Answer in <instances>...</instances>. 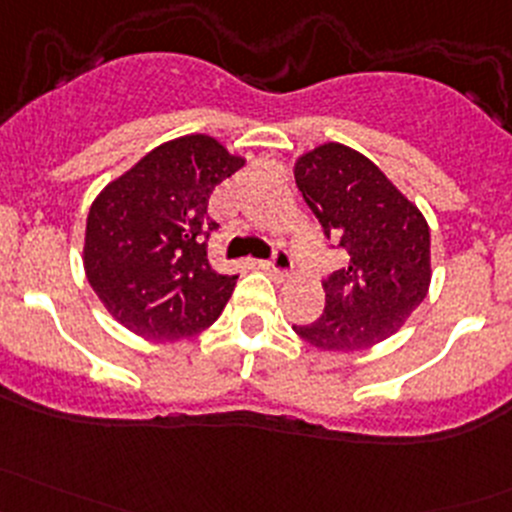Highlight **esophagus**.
Returning a JSON list of instances; mask_svg holds the SVG:
<instances>
[{"instance_id": "obj_1", "label": "esophagus", "mask_w": 512, "mask_h": 512, "mask_svg": "<svg viewBox=\"0 0 512 512\" xmlns=\"http://www.w3.org/2000/svg\"><path fill=\"white\" fill-rule=\"evenodd\" d=\"M257 265H260V270L270 272V275L282 277L292 270V257H289V252L285 250V247H277V250L272 252L270 260H262V262H257Z\"/></svg>"}]
</instances>
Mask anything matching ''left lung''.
<instances>
[{
  "label": "left lung",
  "mask_w": 512,
  "mask_h": 512,
  "mask_svg": "<svg viewBox=\"0 0 512 512\" xmlns=\"http://www.w3.org/2000/svg\"><path fill=\"white\" fill-rule=\"evenodd\" d=\"M304 203L349 255L324 280V312L294 332L322 352L374 347L404 327L431 285V232L369 158L324 143L294 165Z\"/></svg>",
  "instance_id": "8db88e82"
}]
</instances>
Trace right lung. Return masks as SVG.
Wrapping results in <instances>:
<instances>
[{
	"instance_id": "right-lung-1",
	"label": "right lung",
	"mask_w": 512,
	"mask_h": 512,
	"mask_svg": "<svg viewBox=\"0 0 512 512\" xmlns=\"http://www.w3.org/2000/svg\"><path fill=\"white\" fill-rule=\"evenodd\" d=\"M215 138L163 143L108 183L86 220L84 267L103 307L146 339L193 337L215 322L237 275L208 260L215 185L240 170Z\"/></svg>"
}]
</instances>
